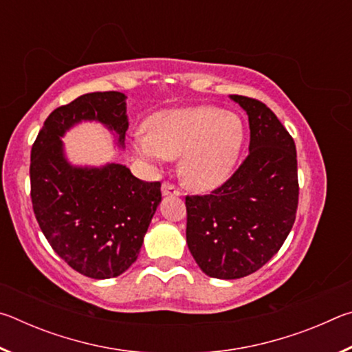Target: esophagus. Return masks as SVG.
<instances>
[{
  "mask_svg": "<svg viewBox=\"0 0 352 352\" xmlns=\"http://www.w3.org/2000/svg\"><path fill=\"white\" fill-rule=\"evenodd\" d=\"M162 192L163 195H175V197H178V195H182L180 190H178L174 184L169 183V182H164L162 184Z\"/></svg>",
  "mask_w": 352,
  "mask_h": 352,
  "instance_id": "obj_1",
  "label": "esophagus"
}]
</instances>
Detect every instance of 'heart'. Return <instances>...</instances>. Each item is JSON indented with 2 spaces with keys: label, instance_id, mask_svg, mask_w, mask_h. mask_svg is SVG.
I'll return each instance as SVG.
<instances>
[{
  "label": "heart",
  "instance_id": "b5f03b06",
  "mask_svg": "<svg viewBox=\"0 0 352 352\" xmlns=\"http://www.w3.org/2000/svg\"><path fill=\"white\" fill-rule=\"evenodd\" d=\"M243 142L241 118L217 107L197 105L160 111L147 121V133L133 147L141 158L160 163L180 158L183 183L211 190L228 180Z\"/></svg>",
  "mask_w": 352,
  "mask_h": 352
}]
</instances>
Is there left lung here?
Returning <instances> with one entry per match:
<instances>
[{
  "instance_id": "8db88e82",
  "label": "left lung",
  "mask_w": 352,
  "mask_h": 352,
  "mask_svg": "<svg viewBox=\"0 0 352 352\" xmlns=\"http://www.w3.org/2000/svg\"><path fill=\"white\" fill-rule=\"evenodd\" d=\"M248 115V157L208 195L186 197V242L201 272L217 279L252 275L278 253L295 222L294 138L259 100L231 94Z\"/></svg>"
}]
</instances>
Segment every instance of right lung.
I'll return each mask as SVG.
<instances>
[{
    "instance_id": "1",
    "label": "right lung",
    "mask_w": 352,
    "mask_h": 352,
    "mask_svg": "<svg viewBox=\"0 0 352 352\" xmlns=\"http://www.w3.org/2000/svg\"><path fill=\"white\" fill-rule=\"evenodd\" d=\"M127 96L88 93L51 113L31 151L35 219L52 250L76 272L93 279L122 275L138 258L162 183L142 182L124 164L74 166L62 136L85 121L102 124L126 147Z\"/></svg>"
}]
</instances>
